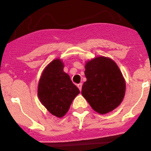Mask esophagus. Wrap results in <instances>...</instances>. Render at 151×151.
Listing matches in <instances>:
<instances>
[{
  "label": "esophagus",
  "mask_w": 151,
  "mask_h": 151,
  "mask_svg": "<svg viewBox=\"0 0 151 151\" xmlns=\"http://www.w3.org/2000/svg\"><path fill=\"white\" fill-rule=\"evenodd\" d=\"M77 87L79 88V89L81 91V88H82V84H81V83H80V84H77Z\"/></svg>",
  "instance_id": "1"
}]
</instances>
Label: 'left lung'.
<instances>
[{"instance_id":"left-lung-1","label":"left lung","mask_w":151,"mask_h":151,"mask_svg":"<svg viewBox=\"0 0 151 151\" xmlns=\"http://www.w3.org/2000/svg\"><path fill=\"white\" fill-rule=\"evenodd\" d=\"M86 81L81 94L95 111L105 114L119 106L125 95L126 82L115 62L97 57L85 65Z\"/></svg>"}]
</instances>
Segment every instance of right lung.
I'll return each instance as SVG.
<instances>
[{"label": "right lung", "mask_w": 151, "mask_h": 151, "mask_svg": "<svg viewBox=\"0 0 151 151\" xmlns=\"http://www.w3.org/2000/svg\"><path fill=\"white\" fill-rule=\"evenodd\" d=\"M60 59L54 60L43 70L38 84L40 101L50 114L61 118L67 114L79 90L63 71Z\"/></svg>", "instance_id": "obj_1"}]
</instances>
